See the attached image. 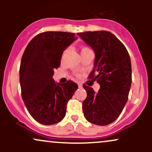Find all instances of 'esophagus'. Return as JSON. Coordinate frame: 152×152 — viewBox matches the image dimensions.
<instances>
[{
  "mask_svg": "<svg viewBox=\"0 0 152 152\" xmlns=\"http://www.w3.org/2000/svg\"><path fill=\"white\" fill-rule=\"evenodd\" d=\"M78 88H82V84L81 83H78Z\"/></svg>",
  "mask_w": 152,
  "mask_h": 152,
  "instance_id": "1",
  "label": "esophagus"
}]
</instances>
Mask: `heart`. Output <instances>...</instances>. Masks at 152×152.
Masks as SVG:
<instances>
[{"instance_id": "obj_1", "label": "heart", "mask_w": 152, "mask_h": 152, "mask_svg": "<svg viewBox=\"0 0 152 152\" xmlns=\"http://www.w3.org/2000/svg\"><path fill=\"white\" fill-rule=\"evenodd\" d=\"M90 50L89 48H86V47H84V48H82V50H81V52L86 51V50Z\"/></svg>"}]
</instances>
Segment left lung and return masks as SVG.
<instances>
[{"mask_svg":"<svg viewBox=\"0 0 152 152\" xmlns=\"http://www.w3.org/2000/svg\"><path fill=\"white\" fill-rule=\"evenodd\" d=\"M95 52L94 70L89 78L100 85L96 93L83 84L87 96L82 109L87 121L99 126L114 122L128 101L132 84V65L126 47L114 34L106 31L78 33Z\"/></svg>","mask_w":152,"mask_h":152,"instance_id":"obj_1","label":"left lung"}]
</instances>
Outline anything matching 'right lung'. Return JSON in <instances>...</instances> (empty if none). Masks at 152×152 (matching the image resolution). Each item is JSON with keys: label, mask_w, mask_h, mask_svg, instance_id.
<instances>
[{"label": "right lung", "mask_w": 152, "mask_h": 152, "mask_svg": "<svg viewBox=\"0 0 152 152\" xmlns=\"http://www.w3.org/2000/svg\"><path fill=\"white\" fill-rule=\"evenodd\" d=\"M76 39L74 33L43 32L31 40L23 54L19 71L22 99L38 123L55 124L65 117L66 104L78 85L71 81L57 83L52 77L64 50Z\"/></svg>", "instance_id": "1"}]
</instances>
